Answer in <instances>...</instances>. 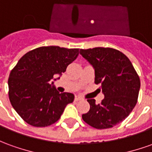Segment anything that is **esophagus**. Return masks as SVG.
Instances as JSON below:
<instances>
[{
    "mask_svg": "<svg viewBox=\"0 0 152 152\" xmlns=\"http://www.w3.org/2000/svg\"><path fill=\"white\" fill-rule=\"evenodd\" d=\"M80 99H82V98L80 97L79 95H76V96H75V100H76V101H78V100H80Z\"/></svg>",
    "mask_w": 152,
    "mask_h": 152,
    "instance_id": "obj_1",
    "label": "esophagus"
}]
</instances>
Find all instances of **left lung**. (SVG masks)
Instances as JSON below:
<instances>
[{
    "label": "left lung",
    "mask_w": 152,
    "mask_h": 152,
    "mask_svg": "<svg viewBox=\"0 0 152 152\" xmlns=\"http://www.w3.org/2000/svg\"><path fill=\"white\" fill-rule=\"evenodd\" d=\"M80 53L94 66V83L101 84L104 99L100 104L88 99L90 110L82 114L87 124L97 129L113 128L124 121L137 104L141 81L130 60L120 51L98 47Z\"/></svg>",
    "instance_id": "1"
}]
</instances>
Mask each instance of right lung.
Here are the masks:
<instances>
[{
	"mask_svg": "<svg viewBox=\"0 0 152 152\" xmlns=\"http://www.w3.org/2000/svg\"><path fill=\"white\" fill-rule=\"evenodd\" d=\"M79 48L40 47L25 53L10 73L9 99L22 119L34 127L50 126L61 118L74 94L52 87L53 76L65 72ZM56 80V79H55Z\"/></svg>",
	"mask_w": 152,
	"mask_h": 152,
	"instance_id": "obj_1",
	"label": "right lung"
}]
</instances>
